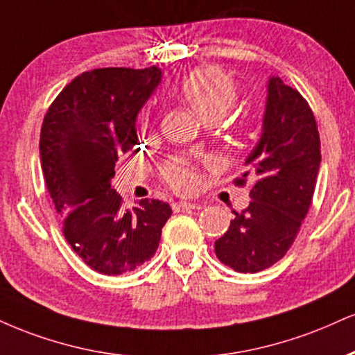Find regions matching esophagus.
Wrapping results in <instances>:
<instances>
[{
  "label": "esophagus",
  "mask_w": 355,
  "mask_h": 355,
  "mask_svg": "<svg viewBox=\"0 0 355 355\" xmlns=\"http://www.w3.org/2000/svg\"><path fill=\"white\" fill-rule=\"evenodd\" d=\"M173 211L175 213H180V211H191V210H200V205L198 203H190V202H178L172 205Z\"/></svg>",
  "instance_id": "esophagus-1"
}]
</instances>
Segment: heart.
Segmentation results:
<instances>
[{
	"label": "heart",
	"instance_id": "heart-1",
	"mask_svg": "<svg viewBox=\"0 0 355 355\" xmlns=\"http://www.w3.org/2000/svg\"><path fill=\"white\" fill-rule=\"evenodd\" d=\"M180 96L203 122L220 121L236 102L238 87L226 72L208 66L183 78ZM165 180L177 191H190L198 177L185 160H173L166 165Z\"/></svg>",
	"mask_w": 355,
	"mask_h": 355
}]
</instances>
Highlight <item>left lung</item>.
<instances>
[{
    "mask_svg": "<svg viewBox=\"0 0 355 355\" xmlns=\"http://www.w3.org/2000/svg\"><path fill=\"white\" fill-rule=\"evenodd\" d=\"M236 185L253 182L246 210L234 211L215 253L238 272H258L279 261L300 233L313 203L321 140L314 114L281 78L268 80L263 130Z\"/></svg>",
    "mask_w": 355,
    "mask_h": 355,
    "instance_id": "1",
    "label": "left lung"
}]
</instances>
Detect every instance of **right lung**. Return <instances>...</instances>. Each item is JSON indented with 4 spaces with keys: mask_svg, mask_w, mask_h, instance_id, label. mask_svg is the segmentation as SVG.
Listing matches in <instances>:
<instances>
[{
    "mask_svg": "<svg viewBox=\"0 0 355 355\" xmlns=\"http://www.w3.org/2000/svg\"><path fill=\"white\" fill-rule=\"evenodd\" d=\"M160 80L155 66L83 72L59 92L42 121L41 166L62 233L101 275H123L148 261L172 215L168 203L148 198L127 210L110 187L115 162L139 142L137 114Z\"/></svg>",
    "mask_w": 355,
    "mask_h": 355,
    "instance_id": "right-lung-1",
    "label": "right lung"
}]
</instances>
